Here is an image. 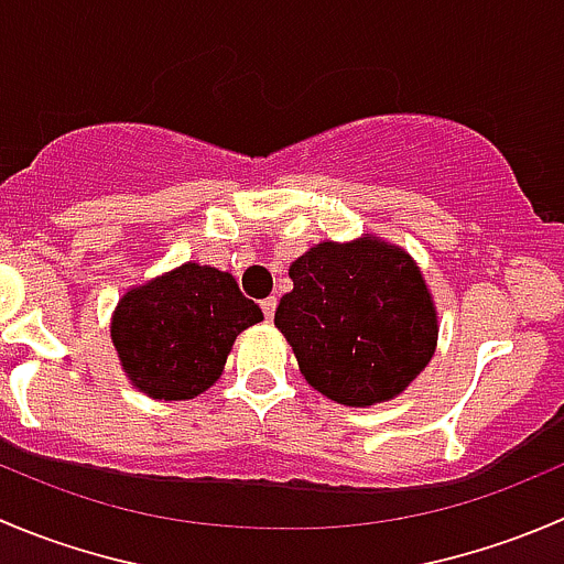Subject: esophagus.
Wrapping results in <instances>:
<instances>
[{
	"instance_id": "1",
	"label": "esophagus",
	"mask_w": 564,
	"mask_h": 564,
	"mask_svg": "<svg viewBox=\"0 0 564 564\" xmlns=\"http://www.w3.org/2000/svg\"><path fill=\"white\" fill-rule=\"evenodd\" d=\"M275 308H278V300H275V297L261 300V311H264L267 319H272V316H275Z\"/></svg>"
}]
</instances>
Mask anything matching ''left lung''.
<instances>
[{
    "label": "left lung",
    "mask_w": 564,
    "mask_h": 564,
    "mask_svg": "<svg viewBox=\"0 0 564 564\" xmlns=\"http://www.w3.org/2000/svg\"><path fill=\"white\" fill-rule=\"evenodd\" d=\"M275 327L311 388L349 408L391 402L438 347V308L413 256L364 234L289 264Z\"/></svg>",
    "instance_id": "8db88e82"
}]
</instances>
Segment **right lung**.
<instances>
[{
    "label": "right lung",
    "instance_id": "1",
    "mask_svg": "<svg viewBox=\"0 0 564 564\" xmlns=\"http://www.w3.org/2000/svg\"><path fill=\"white\" fill-rule=\"evenodd\" d=\"M264 319L231 272L187 264L126 289L109 336L126 380L140 393L184 402L220 380L234 341Z\"/></svg>",
    "mask_w": 564,
    "mask_h": 564
}]
</instances>
